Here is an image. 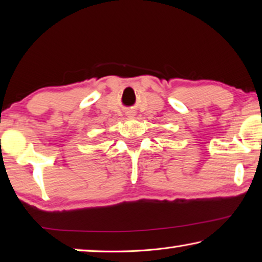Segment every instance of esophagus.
I'll return each instance as SVG.
<instances>
[{
    "label": "esophagus",
    "instance_id": "esophagus-1",
    "mask_svg": "<svg viewBox=\"0 0 262 262\" xmlns=\"http://www.w3.org/2000/svg\"><path fill=\"white\" fill-rule=\"evenodd\" d=\"M127 115H128V117H129V118H133V117H134V112H127Z\"/></svg>",
    "mask_w": 262,
    "mask_h": 262
}]
</instances>
